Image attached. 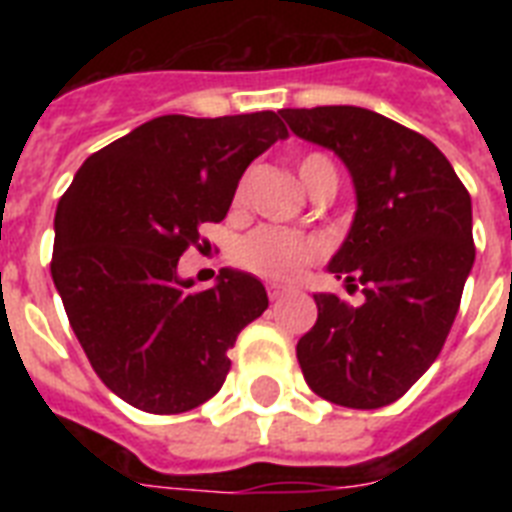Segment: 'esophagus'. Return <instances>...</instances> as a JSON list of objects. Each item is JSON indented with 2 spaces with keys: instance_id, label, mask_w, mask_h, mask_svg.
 <instances>
[{
  "instance_id": "obj_1",
  "label": "esophagus",
  "mask_w": 512,
  "mask_h": 512,
  "mask_svg": "<svg viewBox=\"0 0 512 512\" xmlns=\"http://www.w3.org/2000/svg\"><path fill=\"white\" fill-rule=\"evenodd\" d=\"M284 295H287V287H279V284H268V297H271V300H281Z\"/></svg>"
}]
</instances>
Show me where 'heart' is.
I'll return each instance as SVG.
<instances>
[{
	"mask_svg": "<svg viewBox=\"0 0 512 512\" xmlns=\"http://www.w3.org/2000/svg\"><path fill=\"white\" fill-rule=\"evenodd\" d=\"M297 175H300L308 191H313L324 177H335L337 180L332 162L324 154H316V151L305 154L297 162ZM233 201L236 204L244 201V188L236 191V199ZM319 255V241L281 231V228H273V225H263V228L249 233L247 239H241V244L233 252L241 268H247V271L271 281H295L308 265L319 260Z\"/></svg>",
	"mask_w": 512,
	"mask_h": 512,
	"instance_id": "obj_1",
	"label": "heart"
}]
</instances>
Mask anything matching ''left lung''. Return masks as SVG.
<instances>
[{"label": "left lung", "mask_w": 512, "mask_h": 512, "mask_svg": "<svg viewBox=\"0 0 512 512\" xmlns=\"http://www.w3.org/2000/svg\"><path fill=\"white\" fill-rule=\"evenodd\" d=\"M297 138L335 151L356 215L329 260L364 303L313 295L319 319L297 342L316 396L380 409L404 396L444 348L476 260L470 193L425 135L358 106L281 108Z\"/></svg>", "instance_id": "obj_1"}]
</instances>
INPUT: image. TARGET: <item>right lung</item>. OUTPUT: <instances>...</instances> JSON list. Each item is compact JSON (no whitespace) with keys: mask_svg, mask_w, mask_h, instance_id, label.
<instances>
[{"mask_svg":"<svg viewBox=\"0 0 512 512\" xmlns=\"http://www.w3.org/2000/svg\"><path fill=\"white\" fill-rule=\"evenodd\" d=\"M287 135L273 111L159 116L92 154L63 193L52 281L95 374L135 409L209 401L239 332L268 308L255 276L223 268L193 292L177 260L201 249V225L228 215L244 170Z\"/></svg>","mask_w":512,"mask_h":512,"instance_id":"obj_1","label":"right lung"}]
</instances>
